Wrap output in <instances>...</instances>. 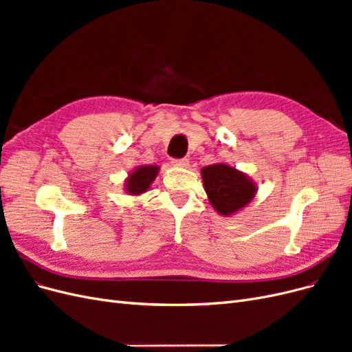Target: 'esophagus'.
I'll return each mask as SVG.
<instances>
[{
	"instance_id": "1",
	"label": "esophagus",
	"mask_w": 352,
	"mask_h": 352,
	"mask_svg": "<svg viewBox=\"0 0 352 352\" xmlns=\"http://www.w3.org/2000/svg\"><path fill=\"white\" fill-rule=\"evenodd\" d=\"M172 164L180 168H186L189 166V162L186 158H179V160H172Z\"/></svg>"
}]
</instances>
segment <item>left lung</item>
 <instances>
[{"instance_id":"8db88e82","label":"left lung","mask_w":352,"mask_h":352,"mask_svg":"<svg viewBox=\"0 0 352 352\" xmlns=\"http://www.w3.org/2000/svg\"><path fill=\"white\" fill-rule=\"evenodd\" d=\"M201 176L211 207L223 217L236 214L257 195V184L247 173L226 163L202 167Z\"/></svg>"}]
</instances>
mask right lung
I'll list each match as a JSON object with an SVG mask.
<instances>
[{
	"label": "right lung",
	"instance_id": "add662e5",
	"mask_svg": "<svg viewBox=\"0 0 352 352\" xmlns=\"http://www.w3.org/2000/svg\"><path fill=\"white\" fill-rule=\"evenodd\" d=\"M160 172L157 164H142L133 168L124 179V192L131 197H140L150 190L153 182Z\"/></svg>",
	"mask_w": 352,
	"mask_h": 352
}]
</instances>
